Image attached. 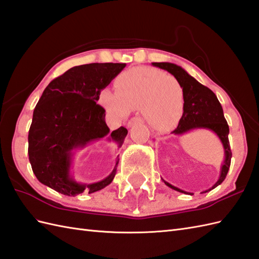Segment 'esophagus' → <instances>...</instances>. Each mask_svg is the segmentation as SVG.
<instances>
[{
  "label": "esophagus",
  "mask_w": 259,
  "mask_h": 259,
  "mask_svg": "<svg viewBox=\"0 0 259 259\" xmlns=\"http://www.w3.org/2000/svg\"><path fill=\"white\" fill-rule=\"evenodd\" d=\"M141 122V119L139 118V117H133V118H131L128 122H127V127L128 128H131L132 126H134V125H136V124H139Z\"/></svg>",
  "instance_id": "obj_1"
}]
</instances>
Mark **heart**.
I'll list each match as a JSON object with an SVG mask.
<instances>
[{"label": "heart", "mask_w": 259, "mask_h": 259, "mask_svg": "<svg viewBox=\"0 0 259 259\" xmlns=\"http://www.w3.org/2000/svg\"><path fill=\"white\" fill-rule=\"evenodd\" d=\"M115 91L103 90L100 104L117 117L141 110L144 122L154 131H167L180 117L184 91L174 76L149 67H134L116 77Z\"/></svg>", "instance_id": "obj_1"}]
</instances>
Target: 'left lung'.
<instances>
[{
    "label": "left lung",
    "mask_w": 259,
    "mask_h": 259,
    "mask_svg": "<svg viewBox=\"0 0 259 259\" xmlns=\"http://www.w3.org/2000/svg\"><path fill=\"white\" fill-rule=\"evenodd\" d=\"M152 65L170 73L181 83L184 91V112L178 126L175 131L171 132V134L184 135L195 130H208L211 131L222 143L225 156H224L223 164L221 166V174L214 185L202 192V194L207 193L221 185L226 178L229 166H231L232 151L228 141L229 127L225 117H224L223 107L214 92L200 84L196 78L189 75L183 67L168 62L152 63ZM162 181L166 186L170 187L174 191L194 195V193L183 191V189L171 185L168 182L164 181L163 178Z\"/></svg>",
    "instance_id": "1"
}]
</instances>
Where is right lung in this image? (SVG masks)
I'll use <instances>...</instances> for the list:
<instances>
[{"label":"right lung","mask_w":259,"mask_h":259,"mask_svg":"<svg viewBox=\"0 0 259 259\" xmlns=\"http://www.w3.org/2000/svg\"><path fill=\"white\" fill-rule=\"evenodd\" d=\"M125 63H92L74 66L53 79L44 90L33 112L28 131V159L37 180L54 191L76 196L101 191L113 182L119 158L111 174L85 184L71 174L78 149L106 137L122 147L127 130L110 133L105 110L96 104L101 92L124 70Z\"/></svg>","instance_id":"right-lung-1"}]
</instances>
